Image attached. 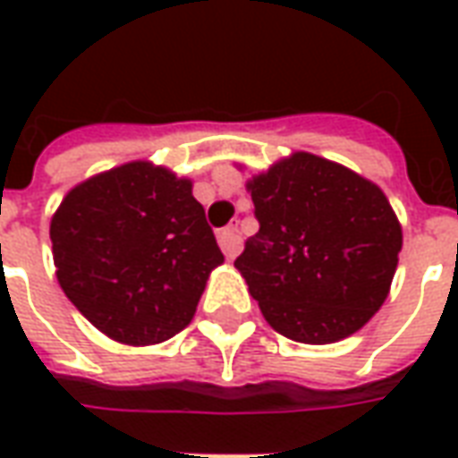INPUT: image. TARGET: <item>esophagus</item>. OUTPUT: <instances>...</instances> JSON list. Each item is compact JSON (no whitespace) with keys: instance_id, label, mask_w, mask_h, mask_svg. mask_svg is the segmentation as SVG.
I'll return each mask as SVG.
<instances>
[{"instance_id":"obj_1","label":"esophagus","mask_w":458,"mask_h":458,"mask_svg":"<svg viewBox=\"0 0 458 458\" xmlns=\"http://www.w3.org/2000/svg\"><path fill=\"white\" fill-rule=\"evenodd\" d=\"M218 245L220 250L225 252V258L233 259L238 258L240 248H242V238H240L238 225H230V228H223L218 233Z\"/></svg>"}]
</instances>
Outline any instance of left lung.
Masks as SVG:
<instances>
[{"label":"left lung","instance_id":"obj_1","mask_svg":"<svg viewBox=\"0 0 458 458\" xmlns=\"http://www.w3.org/2000/svg\"><path fill=\"white\" fill-rule=\"evenodd\" d=\"M259 230L235 267L282 336L324 345L363 328L390 294L403 228L380 186L309 151L248 181Z\"/></svg>","mask_w":458,"mask_h":458}]
</instances>
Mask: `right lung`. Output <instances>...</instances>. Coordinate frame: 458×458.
I'll use <instances>...</instances> for the list:
<instances>
[{"label":"right lung","mask_w":458,"mask_h":458,"mask_svg":"<svg viewBox=\"0 0 458 458\" xmlns=\"http://www.w3.org/2000/svg\"><path fill=\"white\" fill-rule=\"evenodd\" d=\"M58 284L98 331L154 345L189 327L223 252L191 179L127 161L65 193L51 218Z\"/></svg>","instance_id":"obj_1"}]
</instances>
